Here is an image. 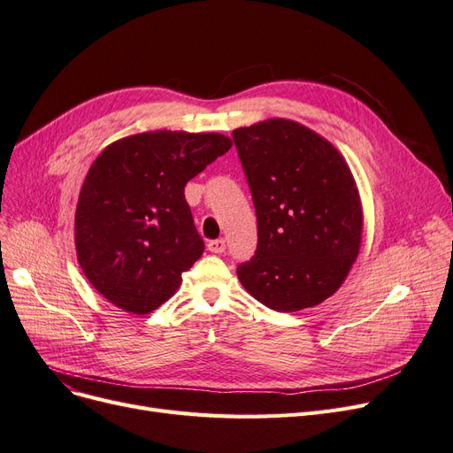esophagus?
I'll use <instances>...</instances> for the list:
<instances>
[{
    "label": "esophagus",
    "mask_w": 453,
    "mask_h": 453,
    "mask_svg": "<svg viewBox=\"0 0 453 453\" xmlns=\"http://www.w3.org/2000/svg\"><path fill=\"white\" fill-rule=\"evenodd\" d=\"M207 250L211 253H224L226 251V241L224 239H216V241H209Z\"/></svg>",
    "instance_id": "obj_1"
}]
</instances>
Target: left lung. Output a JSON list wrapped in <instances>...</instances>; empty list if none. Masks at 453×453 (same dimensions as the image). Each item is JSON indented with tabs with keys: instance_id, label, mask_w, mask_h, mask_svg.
Segmentation results:
<instances>
[{
	"instance_id": "8db88e82",
	"label": "left lung",
	"mask_w": 453,
	"mask_h": 453,
	"mask_svg": "<svg viewBox=\"0 0 453 453\" xmlns=\"http://www.w3.org/2000/svg\"><path fill=\"white\" fill-rule=\"evenodd\" d=\"M257 214V250L237 266L242 287L273 311L319 305L361 246L363 211L342 155L292 120L233 131Z\"/></svg>"
}]
</instances>
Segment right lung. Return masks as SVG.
I'll return each instance as SVG.
<instances>
[{
    "label": "right lung",
    "instance_id": "add662e5",
    "mask_svg": "<svg viewBox=\"0 0 453 453\" xmlns=\"http://www.w3.org/2000/svg\"><path fill=\"white\" fill-rule=\"evenodd\" d=\"M231 148L219 133L150 131L107 146L75 211L77 259L116 307L146 314L181 285L203 253L185 185Z\"/></svg>",
    "mask_w": 453,
    "mask_h": 453
}]
</instances>
